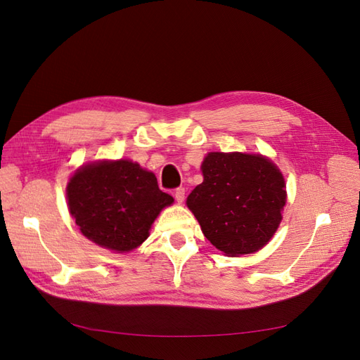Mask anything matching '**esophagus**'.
Instances as JSON below:
<instances>
[{"label":"esophagus","instance_id":"esophagus-1","mask_svg":"<svg viewBox=\"0 0 360 360\" xmlns=\"http://www.w3.org/2000/svg\"><path fill=\"white\" fill-rule=\"evenodd\" d=\"M174 198H176L177 202H183L184 201V195H186V191H184V188H177L176 191L172 192Z\"/></svg>","mask_w":360,"mask_h":360}]
</instances>
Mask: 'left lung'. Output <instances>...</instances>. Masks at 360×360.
Here are the masks:
<instances>
[{"label":"left lung","mask_w":360,"mask_h":360,"mask_svg":"<svg viewBox=\"0 0 360 360\" xmlns=\"http://www.w3.org/2000/svg\"><path fill=\"white\" fill-rule=\"evenodd\" d=\"M204 181L188 197L207 240L231 257L263 248L281 224L287 201L279 169L263 156L209 153Z\"/></svg>","instance_id":"8db88e82"}]
</instances>
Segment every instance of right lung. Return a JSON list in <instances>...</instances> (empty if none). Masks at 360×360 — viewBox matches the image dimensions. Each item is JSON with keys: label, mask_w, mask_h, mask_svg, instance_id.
<instances>
[{"label": "right lung", "mask_w": 360, "mask_h": 360, "mask_svg": "<svg viewBox=\"0 0 360 360\" xmlns=\"http://www.w3.org/2000/svg\"><path fill=\"white\" fill-rule=\"evenodd\" d=\"M68 201L86 238L126 252L146 240L159 212L174 198L159 189L153 172L122 159L76 171L68 184Z\"/></svg>", "instance_id": "1"}]
</instances>
